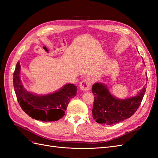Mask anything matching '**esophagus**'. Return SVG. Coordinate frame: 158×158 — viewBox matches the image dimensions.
Wrapping results in <instances>:
<instances>
[{"instance_id":"esophagus-1","label":"esophagus","mask_w":158,"mask_h":158,"mask_svg":"<svg viewBox=\"0 0 158 158\" xmlns=\"http://www.w3.org/2000/svg\"><path fill=\"white\" fill-rule=\"evenodd\" d=\"M92 80L90 78H85L84 79L80 84V89L84 92H86L90 89L91 85H92Z\"/></svg>"}]
</instances>
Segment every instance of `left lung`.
<instances>
[{"label": "left lung", "instance_id": "8db88e82", "mask_svg": "<svg viewBox=\"0 0 158 158\" xmlns=\"http://www.w3.org/2000/svg\"><path fill=\"white\" fill-rule=\"evenodd\" d=\"M146 91L144 86L135 97L125 99H116L102 84L95 83L92 86L94 102L93 118L103 125H113L132 116L140 106Z\"/></svg>", "mask_w": 158, "mask_h": 158}]
</instances>
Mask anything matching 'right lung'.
<instances>
[{"label": "right lung", "mask_w": 158, "mask_h": 158, "mask_svg": "<svg viewBox=\"0 0 158 158\" xmlns=\"http://www.w3.org/2000/svg\"><path fill=\"white\" fill-rule=\"evenodd\" d=\"M20 70V65L18 62L14 72L13 84L18 103L23 111L31 118L45 122L56 121L63 117L70 99L76 95L77 87L69 84L53 94L38 96L23 88Z\"/></svg>", "instance_id": "right-lung-1"}]
</instances>
